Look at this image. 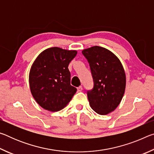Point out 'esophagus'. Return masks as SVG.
Returning <instances> with one entry per match:
<instances>
[{"instance_id": "34e87169", "label": "esophagus", "mask_w": 154, "mask_h": 154, "mask_svg": "<svg viewBox=\"0 0 154 154\" xmlns=\"http://www.w3.org/2000/svg\"><path fill=\"white\" fill-rule=\"evenodd\" d=\"M82 90H83V88H82V86H79V87H78V88H77V90H78V92H82Z\"/></svg>"}]
</instances>
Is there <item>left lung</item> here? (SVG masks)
Returning a JSON list of instances; mask_svg holds the SVG:
<instances>
[{"label": "left lung", "instance_id": "left-lung-1", "mask_svg": "<svg viewBox=\"0 0 154 154\" xmlns=\"http://www.w3.org/2000/svg\"><path fill=\"white\" fill-rule=\"evenodd\" d=\"M82 54L90 65L92 89L87 90L90 106L96 113L106 115L120 103L126 88V75L119 60L108 49L94 46Z\"/></svg>", "mask_w": 154, "mask_h": 154}]
</instances>
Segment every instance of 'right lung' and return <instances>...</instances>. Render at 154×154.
I'll list each match as a JSON object with an SVG mask.
<instances>
[{
	"label": "right lung",
	"instance_id": "add662e5",
	"mask_svg": "<svg viewBox=\"0 0 154 154\" xmlns=\"http://www.w3.org/2000/svg\"><path fill=\"white\" fill-rule=\"evenodd\" d=\"M76 55V51L55 47L45 49L34 62L29 75L30 88L41 107L58 111L71 100L77 88L71 85L68 66Z\"/></svg>",
	"mask_w": 154,
	"mask_h": 154
}]
</instances>
